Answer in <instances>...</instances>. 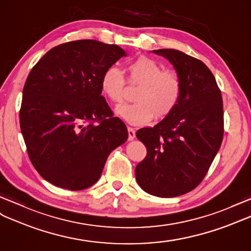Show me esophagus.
<instances>
[{"mask_svg": "<svg viewBox=\"0 0 251 251\" xmlns=\"http://www.w3.org/2000/svg\"><path fill=\"white\" fill-rule=\"evenodd\" d=\"M127 133H129V140H133L134 138H135V131H134L133 127H127Z\"/></svg>", "mask_w": 251, "mask_h": 251, "instance_id": "obj_1", "label": "esophagus"}]
</instances>
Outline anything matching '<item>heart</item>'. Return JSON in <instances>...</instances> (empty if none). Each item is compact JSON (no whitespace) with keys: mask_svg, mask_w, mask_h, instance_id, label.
<instances>
[{"mask_svg":"<svg viewBox=\"0 0 251 251\" xmlns=\"http://www.w3.org/2000/svg\"><path fill=\"white\" fill-rule=\"evenodd\" d=\"M127 83L140 85L132 104L116 108L122 119L130 125L143 126L153 119H164L178 106L182 95V83L174 70H163L156 60L140 56L127 66ZM126 81L122 72L109 67L101 77V90L109 101L120 103L124 99Z\"/></svg>","mask_w":251,"mask_h":251,"instance_id":"obj_1","label":"heart"}]
</instances>
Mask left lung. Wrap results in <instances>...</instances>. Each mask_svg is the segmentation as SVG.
I'll use <instances>...</instances> for the list:
<instances>
[{
  "label": "left lung",
  "mask_w": 251,
  "mask_h": 251,
  "mask_svg": "<svg viewBox=\"0 0 251 251\" xmlns=\"http://www.w3.org/2000/svg\"><path fill=\"white\" fill-rule=\"evenodd\" d=\"M172 63L182 83L175 111L136 137L147 155L135 169L139 186L157 197H176L193 191L209 172L224 137L221 89L201 60L174 49L154 50Z\"/></svg>",
  "instance_id": "8db88e82"
}]
</instances>
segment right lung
I'll return each instance as SVG.
<instances>
[{"instance_id":"add662e5","label":"right lung","mask_w":251,"mask_h":251,"mask_svg":"<svg viewBox=\"0 0 251 251\" xmlns=\"http://www.w3.org/2000/svg\"><path fill=\"white\" fill-rule=\"evenodd\" d=\"M126 52L83 39L54 47L23 87L20 127L27 154L53 185L81 191L99 180L111 152L127 139L101 96V77Z\"/></svg>"}]
</instances>
